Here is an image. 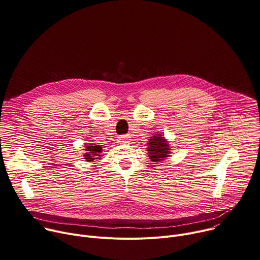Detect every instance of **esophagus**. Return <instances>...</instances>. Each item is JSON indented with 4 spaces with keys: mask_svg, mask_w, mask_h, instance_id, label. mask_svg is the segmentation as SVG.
Instances as JSON below:
<instances>
[{
    "mask_svg": "<svg viewBox=\"0 0 260 260\" xmlns=\"http://www.w3.org/2000/svg\"><path fill=\"white\" fill-rule=\"evenodd\" d=\"M130 141V139H129V136H126V135H122V136H120L119 138H118V142L120 143V145H128V143H130L129 142Z\"/></svg>",
    "mask_w": 260,
    "mask_h": 260,
    "instance_id": "1",
    "label": "esophagus"
}]
</instances>
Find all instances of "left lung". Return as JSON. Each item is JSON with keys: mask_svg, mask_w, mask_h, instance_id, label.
Wrapping results in <instances>:
<instances>
[{"mask_svg": "<svg viewBox=\"0 0 260 260\" xmlns=\"http://www.w3.org/2000/svg\"><path fill=\"white\" fill-rule=\"evenodd\" d=\"M147 145L149 158L155 164L167 159L171 154L170 145L163 133H156L154 136L150 137Z\"/></svg>", "mask_w": 260, "mask_h": 260, "instance_id": "obj_1", "label": "left lung"}]
</instances>
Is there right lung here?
<instances>
[{"instance_id": "add662e5", "label": "right lung", "mask_w": 260, "mask_h": 260, "mask_svg": "<svg viewBox=\"0 0 260 260\" xmlns=\"http://www.w3.org/2000/svg\"><path fill=\"white\" fill-rule=\"evenodd\" d=\"M85 148L83 149L85 153L83 154V159H85L86 162H92L95 160H100L102 157V147L96 146L95 143H85ZM95 164V163H94Z\"/></svg>"}]
</instances>
